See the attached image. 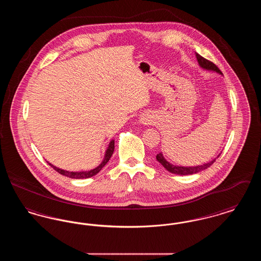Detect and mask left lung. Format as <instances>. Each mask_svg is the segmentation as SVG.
I'll return each mask as SVG.
<instances>
[{
	"label": "left lung",
	"mask_w": 261,
	"mask_h": 261,
	"mask_svg": "<svg viewBox=\"0 0 261 261\" xmlns=\"http://www.w3.org/2000/svg\"><path fill=\"white\" fill-rule=\"evenodd\" d=\"M196 57L199 62V66L205 70H211V71H215L219 74H222V72L220 71V69L213 63V62L207 61L206 59L202 58L201 56H199L198 53H196ZM220 155V153L217 155V158H215L214 160H212L211 162L204 163L202 165H198V166H178V165H174L171 164L170 162H167L162 152L156 154V161L162 164V166L168 170L171 173L177 174V175H191V174L198 173L201 170L206 169L207 167H210L211 165L213 164V162H215L216 159H218Z\"/></svg>",
	"instance_id": "1"
}]
</instances>
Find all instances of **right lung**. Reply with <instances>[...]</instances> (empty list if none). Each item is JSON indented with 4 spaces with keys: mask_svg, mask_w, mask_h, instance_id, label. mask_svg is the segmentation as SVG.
<instances>
[{
    "mask_svg": "<svg viewBox=\"0 0 261 261\" xmlns=\"http://www.w3.org/2000/svg\"><path fill=\"white\" fill-rule=\"evenodd\" d=\"M113 150H114V140H112V141L110 142V145H109L108 149L106 150L103 161L101 162V163L99 164V166H97L96 168H94V169H92V170H89V171L71 172V171H66V170L61 169V168H59V167L53 165L50 162H48V163H49V165L51 166L56 171H58L59 173L62 174L63 176H66V177H69V178H73V179H86V178H90V177L95 176L96 174L99 173V171L101 170V168L111 160L112 153H113Z\"/></svg>",
    "mask_w": 261,
    "mask_h": 261,
    "instance_id": "add662e5",
    "label": "right lung"
}]
</instances>
